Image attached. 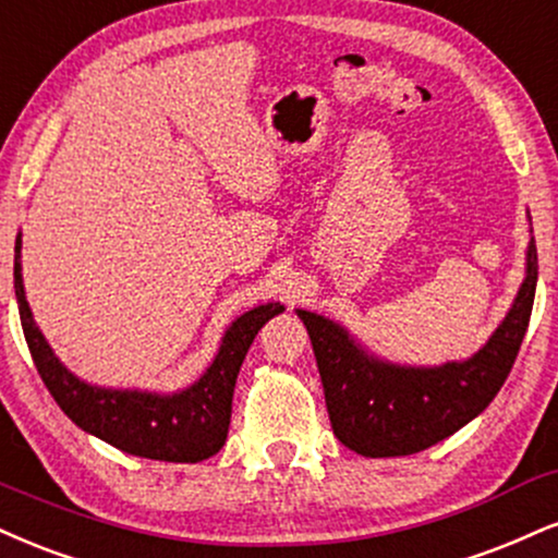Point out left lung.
I'll return each mask as SVG.
<instances>
[{"label":"left lung","instance_id":"1","mask_svg":"<svg viewBox=\"0 0 558 558\" xmlns=\"http://www.w3.org/2000/svg\"><path fill=\"white\" fill-rule=\"evenodd\" d=\"M538 283L535 239L527 246L525 280L488 343L468 361L400 366L366 351L338 322L296 308L304 319L332 432L364 458H402L447 439L488 408L525 338Z\"/></svg>","mask_w":558,"mask_h":558}]
</instances>
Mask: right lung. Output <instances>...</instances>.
<instances>
[{
	"instance_id": "right-lung-1",
	"label": "right lung",
	"mask_w": 558,
	"mask_h": 558,
	"mask_svg": "<svg viewBox=\"0 0 558 558\" xmlns=\"http://www.w3.org/2000/svg\"><path fill=\"white\" fill-rule=\"evenodd\" d=\"M15 239V296L23 322L25 343L33 364L49 387L57 405L70 415L83 432L109 441L126 454L163 462H199L213 458L226 445L231 424V400L244 355L267 319L283 312L280 304H262L231 322L218 353L205 374L192 387L173 395L140 392V389H109L77 379L46 343L33 322L25 301L23 265Z\"/></svg>"
}]
</instances>
